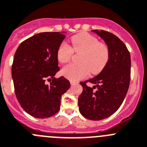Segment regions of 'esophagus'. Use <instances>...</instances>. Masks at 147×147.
<instances>
[{"instance_id":"1","label":"esophagus","mask_w":147,"mask_h":147,"mask_svg":"<svg viewBox=\"0 0 147 147\" xmlns=\"http://www.w3.org/2000/svg\"><path fill=\"white\" fill-rule=\"evenodd\" d=\"M78 83V81H75V80H70V83L71 85H74V84H77V83Z\"/></svg>"}]
</instances>
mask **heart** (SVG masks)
Returning a JSON list of instances; mask_svg holds the SVG:
<instances>
[{"label":"heart","instance_id":"b5f03b06","mask_svg":"<svg viewBox=\"0 0 147 147\" xmlns=\"http://www.w3.org/2000/svg\"><path fill=\"white\" fill-rule=\"evenodd\" d=\"M72 47L62 42L57 50V59L61 64L70 61L73 52L80 53L78 57L79 63L70 64L62 69L64 77L72 80H80L91 73L98 74L105 68L109 60L108 45L87 33H80L70 39Z\"/></svg>","mask_w":147,"mask_h":147}]
</instances>
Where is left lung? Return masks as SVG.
<instances>
[{"label":"left lung","mask_w":147,"mask_h":147,"mask_svg":"<svg viewBox=\"0 0 147 147\" xmlns=\"http://www.w3.org/2000/svg\"><path fill=\"white\" fill-rule=\"evenodd\" d=\"M92 31L105 41L110 57L98 75L80 83L83 92L78 97V106L84 117L96 121L113 114L125 100L130 82L131 59L126 45L114 34L102 30ZM88 82L95 86L88 87Z\"/></svg>","instance_id":"8db88e82"}]
</instances>
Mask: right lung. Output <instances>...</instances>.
<instances>
[{
  "mask_svg": "<svg viewBox=\"0 0 147 147\" xmlns=\"http://www.w3.org/2000/svg\"><path fill=\"white\" fill-rule=\"evenodd\" d=\"M65 37L60 32L35 34L23 41L14 54L11 75L16 96L25 111L36 118L59 112L62 94L70 87L64 77H54L60 70L57 50Z\"/></svg>",
  "mask_w": 147,
  "mask_h": 147,
  "instance_id": "add662e5",
  "label": "right lung"
}]
</instances>
